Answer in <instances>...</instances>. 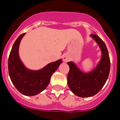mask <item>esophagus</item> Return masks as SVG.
Instances as JSON below:
<instances>
[{
  "mask_svg": "<svg viewBox=\"0 0 120 120\" xmlns=\"http://www.w3.org/2000/svg\"><path fill=\"white\" fill-rule=\"evenodd\" d=\"M69 60H70V58L67 55H65L63 56V61H64V62H68Z\"/></svg>",
  "mask_w": 120,
  "mask_h": 120,
  "instance_id": "esophagus-1",
  "label": "esophagus"
}]
</instances>
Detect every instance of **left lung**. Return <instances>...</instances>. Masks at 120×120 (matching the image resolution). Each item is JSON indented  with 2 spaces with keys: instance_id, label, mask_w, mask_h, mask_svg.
<instances>
[{
  "instance_id": "left-lung-1",
  "label": "left lung",
  "mask_w": 120,
  "mask_h": 120,
  "mask_svg": "<svg viewBox=\"0 0 120 120\" xmlns=\"http://www.w3.org/2000/svg\"><path fill=\"white\" fill-rule=\"evenodd\" d=\"M101 50L102 56L97 67L91 73L79 70L73 62H68L70 70L67 75L68 86L75 95L87 97L96 95L105 84L110 71V58L105 44L97 35L91 34Z\"/></svg>"
}]
</instances>
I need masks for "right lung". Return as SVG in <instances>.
Here are the masks:
<instances>
[{
	"label": "right lung",
	"instance_id": "obj_1",
	"mask_svg": "<svg viewBox=\"0 0 120 120\" xmlns=\"http://www.w3.org/2000/svg\"><path fill=\"white\" fill-rule=\"evenodd\" d=\"M25 33L19 36L15 41L8 59V71L12 83L20 93L25 96H35L45 90L52 75L62 61L49 64L38 71H31L23 65L19 56V47Z\"/></svg>",
	"mask_w": 120,
	"mask_h": 120
}]
</instances>
